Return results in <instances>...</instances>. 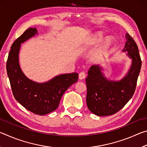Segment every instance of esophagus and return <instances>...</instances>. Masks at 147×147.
<instances>
[{
  "mask_svg": "<svg viewBox=\"0 0 147 147\" xmlns=\"http://www.w3.org/2000/svg\"><path fill=\"white\" fill-rule=\"evenodd\" d=\"M79 79L80 80H83L86 78V73L84 72H81L79 73Z\"/></svg>",
  "mask_w": 147,
  "mask_h": 147,
  "instance_id": "obj_1",
  "label": "esophagus"
}]
</instances>
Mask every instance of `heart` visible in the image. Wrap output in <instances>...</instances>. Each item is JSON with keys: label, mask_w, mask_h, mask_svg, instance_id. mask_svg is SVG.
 Masks as SVG:
<instances>
[{"label": "heart", "mask_w": 147, "mask_h": 147, "mask_svg": "<svg viewBox=\"0 0 147 147\" xmlns=\"http://www.w3.org/2000/svg\"><path fill=\"white\" fill-rule=\"evenodd\" d=\"M104 39V36L103 34L101 33V32H96L92 36L90 39L87 41L86 47L82 49V51H84L86 49L89 48V47L95 46L96 45H98L100 42L103 40ZM111 45V41L110 38H106L104 40V41L102 43L100 46L99 47L97 51H96V54H95V58L96 59H100L102 56L105 53L106 51H108V49L110 47Z\"/></svg>", "instance_id": "heart-1"}]
</instances>
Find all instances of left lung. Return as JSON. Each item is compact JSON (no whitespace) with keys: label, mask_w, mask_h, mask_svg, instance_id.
I'll list each match as a JSON object with an SVG mask.
<instances>
[{"label":"left lung","mask_w":147,"mask_h":147,"mask_svg":"<svg viewBox=\"0 0 147 147\" xmlns=\"http://www.w3.org/2000/svg\"><path fill=\"white\" fill-rule=\"evenodd\" d=\"M123 53L131 59L127 73L119 80L107 78L100 65L91 66L86 78L87 86L86 103L88 109L98 116L116 113L130 100L135 92L137 80L140 73L141 60L138 47L128 33Z\"/></svg>","instance_id":"obj_1"}]
</instances>
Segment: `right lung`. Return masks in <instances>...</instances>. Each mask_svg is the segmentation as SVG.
Instances as JSON below:
<instances>
[{
  "label": "right lung",
  "instance_id": "add662e5",
  "mask_svg": "<svg viewBox=\"0 0 147 147\" xmlns=\"http://www.w3.org/2000/svg\"><path fill=\"white\" fill-rule=\"evenodd\" d=\"M38 34L36 28H30L13 42L8 54L6 70L16 100L31 112L44 115L58 108L62 95L76 82L78 74H59L43 83L26 77L19 65V51L22 43Z\"/></svg>",
  "mask_w": 147,
  "mask_h": 147
}]
</instances>
